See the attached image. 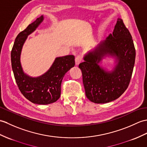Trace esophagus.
<instances>
[{"instance_id":"esophagus-1","label":"esophagus","mask_w":147,"mask_h":147,"mask_svg":"<svg viewBox=\"0 0 147 147\" xmlns=\"http://www.w3.org/2000/svg\"><path fill=\"white\" fill-rule=\"evenodd\" d=\"M82 61V57L80 55H78L75 58V63H76V65H78Z\"/></svg>"}]
</instances>
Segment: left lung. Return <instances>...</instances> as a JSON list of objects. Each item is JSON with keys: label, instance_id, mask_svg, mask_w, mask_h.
Returning <instances> with one entry per match:
<instances>
[{"label": "left lung", "instance_id": "obj_1", "mask_svg": "<svg viewBox=\"0 0 147 147\" xmlns=\"http://www.w3.org/2000/svg\"><path fill=\"white\" fill-rule=\"evenodd\" d=\"M108 54L117 55L119 60L115 70L110 73L106 72L97 64L102 57ZM135 56L131 34L123 20L118 19L113 34L109 35L79 64L88 100L94 103H106L120 97L130 82Z\"/></svg>", "mask_w": 147, "mask_h": 147}]
</instances>
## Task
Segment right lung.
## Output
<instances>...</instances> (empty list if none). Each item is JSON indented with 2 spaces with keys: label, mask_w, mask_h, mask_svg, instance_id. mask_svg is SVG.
<instances>
[{
  "label": "right lung",
  "mask_w": 147,
  "mask_h": 147,
  "mask_svg": "<svg viewBox=\"0 0 147 147\" xmlns=\"http://www.w3.org/2000/svg\"><path fill=\"white\" fill-rule=\"evenodd\" d=\"M37 18L16 37L11 51L12 68L18 86L21 93L30 102L39 105L54 103L60 98L61 85L65 74L75 65L74 56L57 57L46 73L38 78H30L24 73L20 63V55L27 37L43 20Z\"/></svg>",
  "instance_id": "1"
}]
</instances>
